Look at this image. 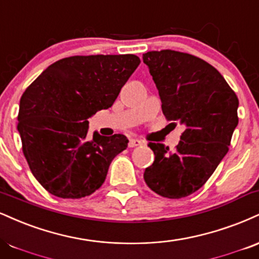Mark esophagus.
Returning <instances> with one entry per match:
<instances>
[{
  "label": "esophagus",
  "mask_w": 259,
  "mask_h": 259,
  "mask_svg": "<svg viewBox=\"0 0 259 259\" xmlns=\"http://www.w3.org/2000/svg\"><path fill=\"white\" fill-rule=\"evenodd\" d=\"M143 145V141L139 139H130L129 140V147H138V146Z\"/></svg>",
  "instance_id": "34e87169"
}]
</instances>
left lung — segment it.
Returning <instances> with one entry per match:
<instances>
[{
  "label": "left lung",
  "instance_id": "1",
  "mask_svg": "<svg viewBox=\"0 0 259 259\" xmlns=\"http://www.w3.org/2000/svg\"><path fill=\"white\" fill-rule=\"evenodd\" d=\"M142 59L164 116L185 126L174 152L163 143H148L155 158L143 179L161 197H188L205 185L228 152L239 123V100L222 74L194 55L166 49L145 53Z\"/></svg>",
  "mask_w": 259,
  "mask_h": 259
}]
</instances>
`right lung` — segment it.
Returning a JSON list of instances; mask_svg holds the SVG:
<instances>
[{
	"mask_svg": "<svg viewBox=\"0 0 259 259\" xmlns=\"http://www.w3.org/2000/svg\"><path fill=\"white\" fill-rule=\"evenodd\" d=\"M139 64L133 54L65 58L25 90L18 132L31 172L51 194L83 198L105 182L129 140L98 132L90 138L88 118L113 105Z\"/></svg>",
	"mask_w": 259,
	"mask_h": 259,
	"instance_id": "right-lung-1",
	"label": "right lung"
}]
</instances>
